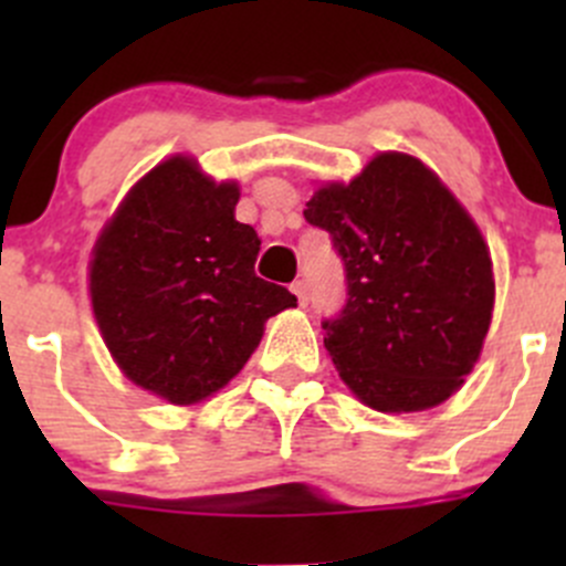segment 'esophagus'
I'll return each mask as SVG.
<instances>
[{"instance_id": "obj_1", "label": "esophagus", "mask_w": 566, "mask_h": 566, "mask_svg": "<svg viewBox=\"0 0 566 566\" xmlns=\"http://www.w3.org/2000/svg\"><path fill=\"white\" fill-rule=\"evenodd\" d=\"M293 293H295V298H298L301 306H304L306 301H310V287H306L304 279H298V282H293Z\"/></svg>"}]
</instances>
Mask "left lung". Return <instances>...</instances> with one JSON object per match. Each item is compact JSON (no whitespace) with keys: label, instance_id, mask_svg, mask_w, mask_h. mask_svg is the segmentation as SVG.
Returning a JSON list of instances; mask_svg holds the SVG:
<instances>
[{"label":"left lung","instance_id":"8db88e82","mask_svg":"<svg viewBox=\"0 0 566 566\" xmlns=\"http://www.w3.org/2000/svg\"><path fill=\"white\" fill-rule=\"evenodd\" d=\"M304 216L345 265V306L323 319L339 378L384 413L452 397L482 353L495 284L482 232L441 177L380 153L347 186L317 188Z\"/></svg>","mask_w":566,"mask_h":566}]
</instances>
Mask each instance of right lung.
<instances>
[{
	"label": "right lung",
	"mask_w": 566,
	"mask_h": 566,
	"mask_svg": "<svg viewBox=\"0 0 566 566\" xmlns=\"http://www.w3.org/2000/svg\"><path fill=\"white\" fill-rule=\"evenodd\" d=\"M241 191L193 158L150 169L101 232L90 295L114 361L145 391L191 405L224 389L265 319L295 306L254 273L260 238L235 221Z\"/></svg>",
	"instance_id": "obj_1"
}]
</instances>
